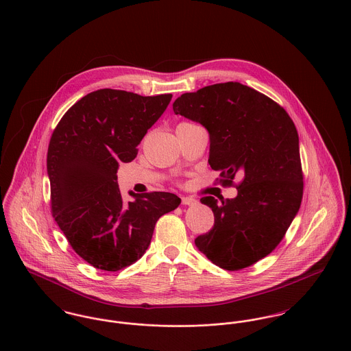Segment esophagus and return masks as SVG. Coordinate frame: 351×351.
Segmentation results:
<instances>
[{"instance_id": "34e87169", "label": "esophagus", "mask_w": 351, "mask_h": 351, "mask_svg": "<svg viewBox=\"0 0 351 351\" xmlns=\"http://www.w3.org/2000/svg\"><path fill=\"white\" fill-rule=\"evenodd\" d=\"M182 204L184 205H195V204H197V200L193 197H182Z\"/></svg>"}]
</instances>
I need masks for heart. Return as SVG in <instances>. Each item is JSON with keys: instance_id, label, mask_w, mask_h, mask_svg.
Returning a JSON list of instances; mask_svg holds the SVG:
<instances>
[{"instance_id": "b5f03b06", "label": "heart", "mask_w": 351, "mask_h": 351, "mask_svg": "<svg viewBox=\"0 0 351 351\" xmlns=\"http://www.w3.org/2000/svg\"><path fill=\"white\" fill-rule=\"evenodd\" d=\"M188 124H191V123H180L178 125H188ZM178 125H177V127H178Z\"/></svg>"}]
</instances>
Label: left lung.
Wrapping results in <instances>:
<instances>
[{"instance_id":"obj_1","label":"left lung","mask_w":351,"mask_h":351,"mask_svg":"<svg viewBox=\"0 0 351 351\" xmlns=\"http://www.w3.org/2000/svg\"><path fill=\"white\" fill-rule=\"evenodd\" d=\"M173 110L206 128L208 162L220 170L223 186L242 177L235 199H201L212 208L215 224L195 243L221 269L249 267L277 247L300 209L304 182L295 123L276 101L239 82L184 93Z\"/></svg>"}]
</instances>
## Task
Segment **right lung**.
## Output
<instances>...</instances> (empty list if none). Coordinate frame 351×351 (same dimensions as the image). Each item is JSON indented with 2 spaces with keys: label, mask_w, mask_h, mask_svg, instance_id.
<instances>
[{
  "label": "right lung",
  "mask_w": 351,
  "mask_h": 351,
  "mask_svg": "<svg viewBox=\"0 0 351 351\" xmlns=\"http://www.w3.org/2000/svg\"><path fill=\"white\" fill-rule=\"evenodd\" d=\"M171 97L100 89L77 101L52 132V216L73 250L96 269L117 271L138 261L158 219L181 204L167 192H130L135 200L124 202L116 176L121 162L136 158L138 145Z\"/></svg>",
  "instance_id": "add662e5"
}]
</instances>
